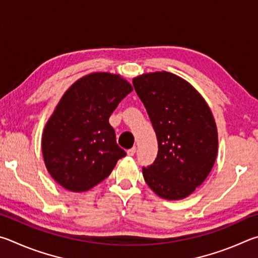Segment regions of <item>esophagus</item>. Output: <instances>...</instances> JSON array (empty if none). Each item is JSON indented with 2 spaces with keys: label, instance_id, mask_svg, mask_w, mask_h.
<instances>
[{
  "label": "esophagus",
  "instance_id": "esophagus-1",
  "mask_svg": "<svg viewBox=\"0 0 258 258\" xmlns=\"http://www.w3.org/2000/svg\"><path fill=\"white\" fill-rule=\"evenodd\" d=\"M136 151H137V147L134 146L133 148H130V150L126 151V154H128L129 156H134L135 153H136Z\"/></svg>",
  "mask_w": 258,
  "mask_h": 258
}]
</instances>
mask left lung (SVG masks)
<instances>
[{"label":"left lung","mask_w":258,"mask_h":258,"mask_svg":"<svg viewBox=\"0 0 258 258\" xmlns=\"http://www.w3.org/2000/svg\"><path fill=\"white\" fill-rule=\"evenodd\" d=\"M156 134L159 152L144 166L146 183L169 201L186 198L210 174L218 154V129L205 99L192 86L162 71L133 80Z\"/></svg>","instance_id":"8db88e82"}]
</instances>
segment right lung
Listing matches in <instances>:
<instances>
[{
  "instance_id": "obj_1",
  "label": "right lung",
  "mask_w": 258,
  "mask_h": 258,
  "mask_svg": "<svg viewBox=\"0 0 258 258\" xmlns=\"http://www.w3.org/2000/svg\"><path fill=\"white\" fill-rule=\"evenodd\" d=\"M132 92L119 75L96 72L64 93L42 138L45 165L58 184L75 192L89 190L125 156L108 117Z\"/></svg>"
}]
</instances>
